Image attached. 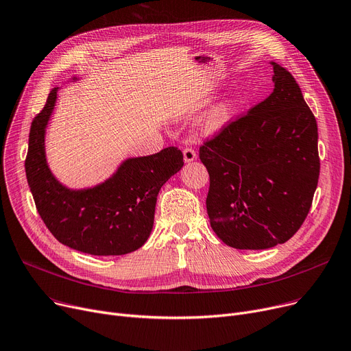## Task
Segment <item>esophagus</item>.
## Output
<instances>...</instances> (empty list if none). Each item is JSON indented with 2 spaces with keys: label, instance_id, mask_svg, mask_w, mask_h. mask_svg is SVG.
<instances>
[{
  "label": "esophagus",
  "instance_id": "34e87169",
  "mask_svg": "<svg viewBox=\"0 0 351 351\" xmlns=\"http://www.w3.org/2000/svg\"><path fill=\"white\" fill-rule=\"evenodd\" d=\"M196 158H197V154H196V151L192 147H186L183 149V159H184V162H192Z\"/></svg>",
  "mask_w": 351,
  "mask_h": 351
}]
</instances>
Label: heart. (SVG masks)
Returning <instances> with one entry per match:
<instances>
[{
    "mask_svg": "<svg viewBox=\"0 0 351 351\" xmlns=\"http://www.w3.org/2000/svg\"><path fill=\"white\" fill-rule=\"evenodd\" d=\"M240 104V96L239 95H232L223 101L215 104L213 107H210L200 119L199 128L203 134H215L224 128L230 120L234 115L237 107Z\"/></svg>",
    "mask_w": 351,
    "mask_h": 351,
    "instance_id": "heart-1",
    "label": "heart"
}]
</instances>
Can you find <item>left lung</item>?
I'll use <instances>...</instances> for the list:
<instances>
[{"instance_id":"1","label":"left lung","mask_w":351,"mask_h":351,"mask_svg":"<svg viewBox=\"0 0 351 351\" xmlns=\"http://www.w3.org/2000/svg\"><path fill=\"white\" fill-rule=\"evenodd\" d=\"M271 64V95L199 149L210 176V226L237 250L287 243L305 221L319 180L315 115L293 76Z\"/></svg>"}]
</instances>
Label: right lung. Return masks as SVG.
<instances>
[{
    "label": "right lung",
    "mask_w": 351,
    "mask_h": 351,
    "mask_svg": "<svg viewBox=\"0 0 351 351\" xmlns=\"http://www.w3.org/2000/svg\"><path fill=\"white\" fill-rule=\"evenodd\" d=\"M53 88L35 115L29 131L25 172L40 219L53 237L91 255H124L141 248L154 226L156 197L183 167V154L168 147L131 158L110 179L91 189L70 191L60 184L45 158V128L56 103Z\"/></svg>",
    "instance_id": "right-lung-1"
}]
</instances>
